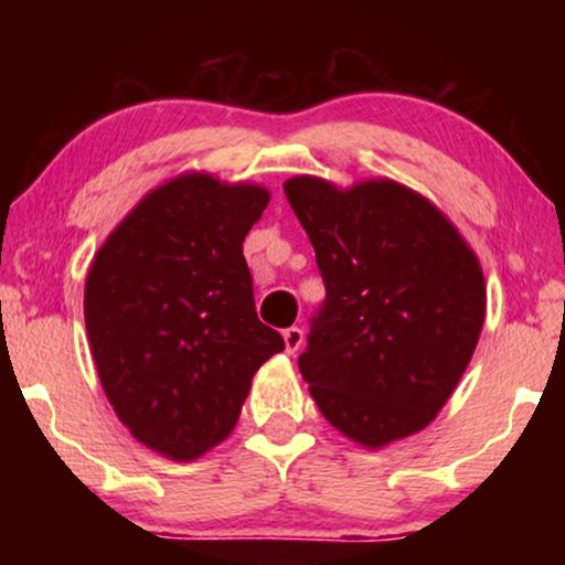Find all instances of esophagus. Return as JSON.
<instances>
[{
    "instance_id": "esophagus-1",
    "label": "esophagus",
    "mask_w": 565,
    "mask_h": 565,
    "mask_svg": "<svg viewBox=\"0 0 565 565\" xmlns=\"http://www.w3.org/2000/svg\"><path fill=\"white\" fill-rule=\"evenodd\" d=\"M282 339H285V350H288L290 354L300 350V344H303V329L300 327H290L282 331Z\"/></svg>"
}]
</instances>
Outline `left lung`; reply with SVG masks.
Instances as JSON below:
<instances>
[{
  "label": "left lung",
  "mask_w": 565,
  "mask_h": 565,
  "mask_svg": "<svg viewBox=\"0 0 565 565\" xmlns=\"http://www.w3.org/2000/svg\"><path fill=\"white\" fill-rule=\"evenodd\" d=\"M285 195L327 288L298 358L316 406L365 447L424 429L481 334L486 288L476 254L427 198L398 182L342 192L292 177Z\"/></svg>",
  "instance_id": "left-lung-1"
}]
</instances>
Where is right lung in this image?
I'll return each instance as SVG.
<instances>
[{
	"label": "right lung",
	"instance_id": "1",
	"mask_svg": "<svg viewBox=\"0 0 565 565\" xmlns=\"http://www.w3.org/2000/svg\"><path fill=\"white\" fill-rule=\"evenodd\" d=\"M269 192L184 174L138 203L97 252L84 323L118 419L172 460L228 437L252 377L285 350L257 319L244 238Z\"/></svg>",
	"mask_w": 565,
	"mask_h": 565
}]
</instances>
